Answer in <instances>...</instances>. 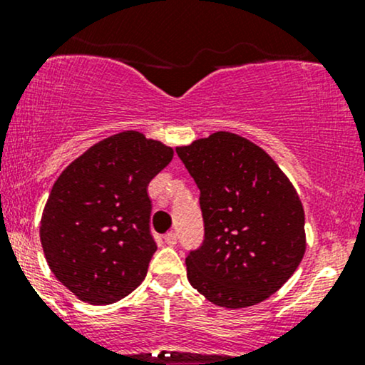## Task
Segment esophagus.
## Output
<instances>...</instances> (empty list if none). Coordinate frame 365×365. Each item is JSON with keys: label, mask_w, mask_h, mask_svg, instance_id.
<instances>
[{"label": "esophagus", "mask_w": 365, "mask_h": 365, "mask_svg": "<svg viewBox=\"0 0 365 365\" xmlns=\"http://www.w3.org/2000/svg\"><path fill=\"white\" fill-rule=\"evenodd\" d=\"M165 244H166V245H170V247H175V245H177V235H175L173 232L166 233V235H165Z\"/></svg>", "instance_id": "1"}]
</instances>
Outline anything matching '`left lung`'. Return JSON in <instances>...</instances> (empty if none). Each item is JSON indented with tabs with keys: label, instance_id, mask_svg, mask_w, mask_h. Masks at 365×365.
Returning <instances> with one entry per match:
<instances>
[{
	"label": "left lung",
	"instance_id": "8db88e82",
	"mask_svg": "<svg viewBox=\"0 0 365 365\" xmlns=\"http://www.w3.org/2000/svg\"><path fill=\"white\" fill-rule=\"evenodd\" d=\"M177 154L200 190L206 232L185 259L188 282L225 309L269 299L307 245L295 187L266 150L232 132L178 145Z\"/></svg>",
	"mask_w": 365,
	"mask_h": 365
}]
</instances>
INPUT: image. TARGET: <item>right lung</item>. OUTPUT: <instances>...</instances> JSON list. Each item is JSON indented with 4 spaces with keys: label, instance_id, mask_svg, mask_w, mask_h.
Instances as JSON below:
<instances>
[{
    "label": "right lung",
    "instance_id": "right-lung-1",
    "mask_svg": "<svg viewBox=\"0 0 365 365\" xmlns=\"http://www.w3.org/2000/svg\"><path fill=\"white\" fill-rule=\"evenodd\" d=\"M173 149L125 130L70 163L51 188L41 217L49 269L77 299L118 302L142 283L156 242L149 230V182Z\"/></svg>",
    "mask_w": 365,
    "mask_h": 365
}]
</instances>
